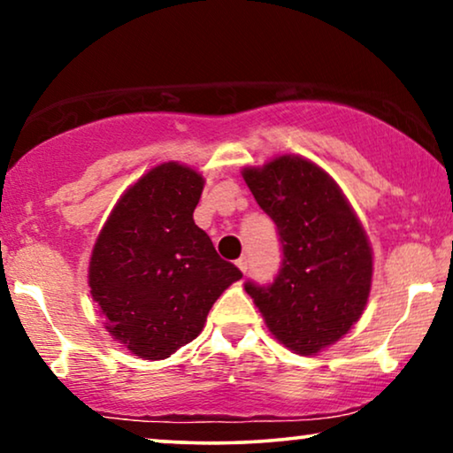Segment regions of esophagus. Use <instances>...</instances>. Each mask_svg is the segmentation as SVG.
<instances>
[{"instance_id":"obj_1","label":"esophagus","mask_w":453,"mask_h":453,"mask_svg":"<svg viewBox=\"0 0 453 453\" xmlns=\"http://www.w3.org/2000/svg\"><path fill=\"white\" fill-rule=\"evenodd\" d=\"M237 268H239L241 272H243V274L247 272V257H245V256L237 259Z\"/></svg>"}]
</instances>
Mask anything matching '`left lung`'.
Returning <instances> with one entry per match:
<instances>
[{
	"label": "left lung",
	"mask_w": 453,
	"mask_h": 453,
	"mask_svg": "<svg viewBox=\"0 0 453 453\" xmlns=\"http://www.w3.org/2000/svg\"><path fill=\"white\" fill-rule=\"evenodd\" d=\"M243 179L274 220L282 265L274 282H245L270 332L296 355H318L357 324L367 305L373 253L342 189L311 160L284 154L247 166Z\"/></svg>",
	"instance_id": "left-lung-1"
}]
</instances>
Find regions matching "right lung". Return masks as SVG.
I'll list each match as a JSON object with an SVG mask.
<instances>
[{
  "instance_id": "obj_1",
  "label": "right lung",
  "mask_w": 453,
  "mask_h": 453,
  "mask_svg": "<svg viewBox=\"0 0 453 453\" xmlns=\"http://www.w3.org/2000/svg\"><path fill=\"white\" fill-rule=\"evenodd\" d=\"M202 189L189 166H154L119 197L92 250L88 287L104 330L146 361L191 342L243 276L194 222Z\"/></svg>"
}]
</instances>
